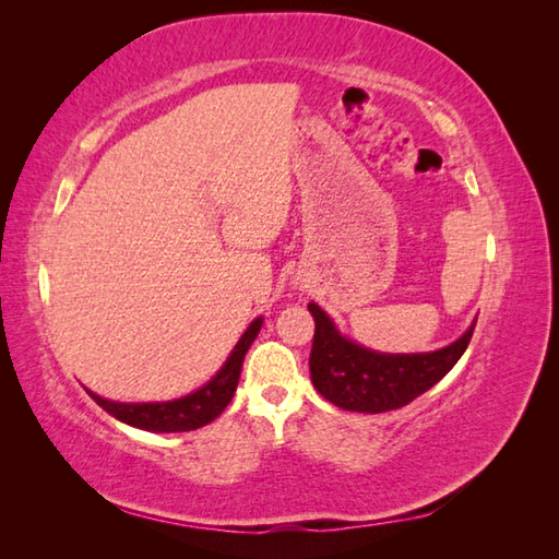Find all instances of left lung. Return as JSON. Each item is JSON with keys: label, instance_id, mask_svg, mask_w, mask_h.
Segmentation results:
<instances>
[{"label": "left lung", "instance_id": "left-lung-1", "mask_svg": "<svg viewBox=\"0 0 559 559\" xmlns=\"http://www.w3.org/2000/svg\"><path fill=\"white\" fill-rule=\"evenodd\" d=\"M310 312L314 317L312 384L334 406L358 413H384L408 406L459 362L476 329L473 324L442 350L386 355L343 338L319 305L310 302Z\"/></svg>", "mask_w": 559, "mask_h": 559}]
</instances>
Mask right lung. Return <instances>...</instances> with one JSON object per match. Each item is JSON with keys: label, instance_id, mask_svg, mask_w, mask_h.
<instances>
[{"label": "right lung", "instance_id": "add662e5", "mask_svg": "<svg viewBox=\"0 0 559 559\" xmlns=\"http://www.w3.org/2000/svg\"><path fill=\"white\" fill-rule=\"evenodd\" d=\"M259 329H261V319H254L242 334V338L237 341L235 350L230 353L228 362L221 367V372L213 377L206 386H201L199 391H194V394H189L185 399L165 401V403H117V401L100 399L93 394V391H88V396L96 401L103 411L115 415L117 420L141 427V430H151V432L197 430V427H204L206 423L216 420L225 411V406L230 403L237 389V379H240V372H242L245 355L249 346L254 343Z\"/></svg>", "mask_w": 559, "mask_h": 559}]
</instances>
